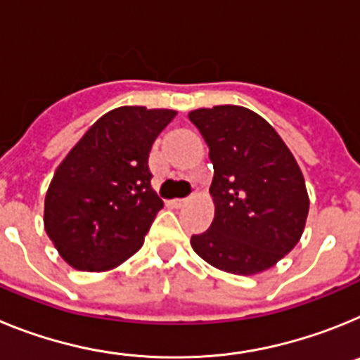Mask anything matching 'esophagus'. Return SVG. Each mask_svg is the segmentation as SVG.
<instances>
[{
  "mask_svg": "<svg viewBox=\"0 0 360 360\" xmlns=\"http://www.w3.org/2000/svg\"><path fill=\"white\" fill-rule=\"evenodd\" d=\"M187 200H189V198H174V200H171V205H173L174 209L182 207V205H186V203H187Z\"/></svg>",
  "mask_w": 360,
  "mask_h": 360,
  "instance_id": "esophagus-1",
  "label": "esophagus"
}]
</instances>
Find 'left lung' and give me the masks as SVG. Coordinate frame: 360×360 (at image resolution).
Returning <instances> with one entry per match:
<instances>
[{
  "label": "left lung",
  "instance_id": "obj_1",
  "mask_svg": "<svg viewBox=\"0 0 360 360\" xmlns=\"http://www.w3.org/2000/svg\"><path fill=\"white\" fill-rule=\"evenodd\" d=\"M214 167V219L191 238L209 265L238 276L274 266L297 245L308 193L297 162L276 129L243 106L191 111Z\"/></svg>",
  "mask_w": 360,
  "mask_h": 360
}]
</instances>
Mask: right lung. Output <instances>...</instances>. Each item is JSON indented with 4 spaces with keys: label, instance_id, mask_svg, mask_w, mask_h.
Wrapping results in <instances>:
<instances>
[{
    "label": "right lung",
    "instance_id": "obj_1",
    "mask_svg": "<svg viewBox=\"0 0 360 360\" xmlns=\"http://www.w3.org/2000/svg\"><path fill=\"white\" fill-rule=\"evenodd\" d=\"M174 115L115 108L59 164L44 198V231L70 266L104 272L141 249L164 207L151 187L149 151Z\"/></svg>",
    "mask_w": 360,
    "mask_h": 360
}]
</instances>
